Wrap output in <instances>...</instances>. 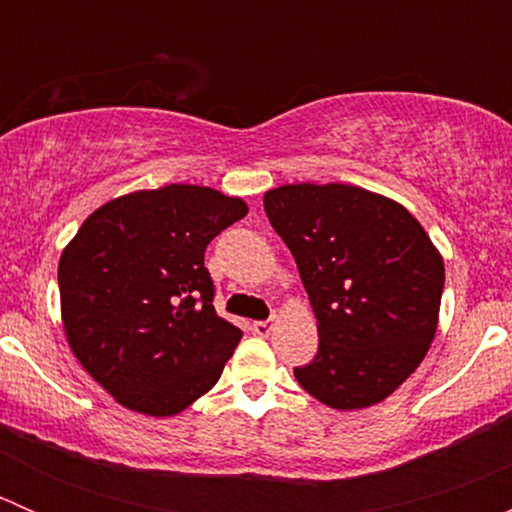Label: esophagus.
I'll return each mask as SVG.
<instances>
[{
	"instance_id": "esophagus-1",
	"label": "esophagus",
	"mask_w": 512,
	"mask_h": 512,
	"mask_svg": "<svg viewBox=\"0 0 512 512\" xmlns=\"http://www.w3.org/2000/svg\"><path fill=\"white\" fill-rule=\"evenodd\" d=\"M252 332L260 334V337H267L272 332V319H262V322L252 324Z\"/></svg>"
}]
</instances>
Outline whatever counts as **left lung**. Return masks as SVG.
Here are the masks:
<instances>
[{
	"label": "left lung",
	"instance_id": "obj_1",
	"mask_svg": "<svg viewBox=\"0 0 512 512\" xmlns=\"http://www.w3.org/2000/svg\"><path fill=\"white\" fill-rule=\"evenodd\" d=\"M265 213L319 322L299 386L342 411L384 401L436 334L446 275L431 237L404 205L342 183L282 185L265 193Z\"/></svg>",
	"mask_w": 512,
	"mask_h": 512
}]
</instances>
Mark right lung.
<instances>
[{
    "label": "right lung",
    "mask_w": 512,
    "mask_h": 512,
    "mask_svg": "<svg viewBox=\"0 0 512 512\" xmlns=\"http://www.w3.org/2000/svg\"><path fill=\"white\" fill-rule=\"evenodd\" d=\"M245 215L240 198L173 183L101 205L66 245V339L121 406L173 416L218 384L242 332L215 312L205 247Z\"/></svg>",
    "instance_id": "right-lung-1"
}]
</instances>
